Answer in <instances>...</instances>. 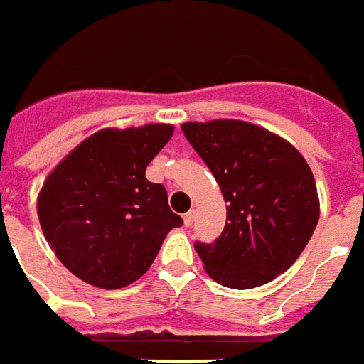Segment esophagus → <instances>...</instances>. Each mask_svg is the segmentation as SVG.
Here are the masks:
<instances>
[{"mask_svg": "<svg viewBox=\"0 0 364 364\" xmlns=\"http://www.w3.org/2000/svg\"><path fill=\"white\" fill-rule=\"evenodd\" d=\"M193 220H196V211H188L184 215V224L186 226H192Z\"/></svg>", "mask_w": 364, "mask_h": 364, "instance_id": "esophagus-1", "label": "esophagus"}]
</instances>
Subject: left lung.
Here are the masks:
<instances>
[{"instance_id":"1","label":"left lung","mask_w":364,"mask_h":364,"mask_svg":"<svg viewBox=\"0 0 364 364\" xmlns=\"http://www.w3.org/2000/svg\"><path fill=\"white\" fill-rule=\"evenodd\" d=\"M226 201L213 244H196L205 272L226 288L250 289L296 263L313 236L321 201L307 161L282 136L236 119L184 122Z\"/></svg>"}]
</instances>
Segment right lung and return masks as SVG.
Here are the masks:
<instances>
[{
  "label": "right lung",
  "instance_id": "right-lung-1",
  "mask_svg": "<svg viewBox=\"0 0 364 364\" xmlns=\"http://www.w3.org/2000/svg\"><path fill=\"white\" fill-rule=\"evenodd\" d=\"M172 124L103 128L49 172L38 218L49 247L75 276L119 289L147 272L166 234L182 224L166 190L146 178Z\"/></svg>",
  "mask_w": 364,
  "mask_h": 364
}]
</instances>
